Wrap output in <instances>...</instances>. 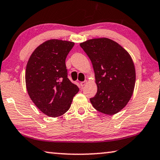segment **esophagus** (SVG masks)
Wrapping results in <instances>:
<instances>
[{"label":"esophagus","instance_id":"esophagus-1","mask_svg":"<svg viewBox=\"0 0 160 160\" xmlns=\"http://www.w3.org/2000/svg\"><path fill=\"white\" fill-rule=\"evenodd\" d=\"M87 83H88V80H85V81H83V82H80V86L83 87L85 85H86Z\"/></svg>","mask_w":160,"mask_h":160}]
</instances>
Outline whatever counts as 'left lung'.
<instances>
[{"label":"left lung","instance_id":"8db88e82","mask_svg":"<svg viewBox=\"0 0 160 160\" xmlns=\"http://www.w3.org/2000/svg\"><path fill=\"white\" fill-rule=\"evenodd\" d=\"M80 46L91 60L98 88L90 103L104 114L118 113L130 101L134 90L136 71L132 57L108 38L88 39Z\"/></svg>","mask_w":160,"mask_h":160}]
</instances>
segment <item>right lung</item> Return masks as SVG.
I'll list each match as a JSON object with an SVG mask.
<instances>
[{
	"label": "right lung",
	"mask_w": 160,
	"mask_h": 160,
	"mask_svg": "<svg viewBox=\"0 0 160 160\" xmlns=\"http://www.w3.org/2000/svg\"><path fill=\"white\" fill-rule=\"evenodd\" d=\"M72 42L49 39L32 52L26 68L28 94L35 106L49 117H58L70 108L79 88L68 78L65 59Z\"/></svg>",
	"instance_id": "right-lung-1"
}]
</instances>
